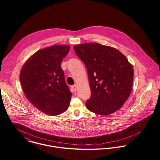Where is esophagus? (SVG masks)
Here are the masks:
<instances>
[{
  "label": "esophagus",
  "instance_id": "obj_1",
  "mask_svg": "<svg viewBox=\"0 0 160 160\" xmlns=\"http://www.w3.org/2000/svg\"><path fill=\"white\" fill-rule=\"evenodd\" d=\"M72 89H73V92H76L77 90V86L76 85H74L72 86Z\"/></svg>",
  "mask_w": 160,
  "mask_h": 160
}]
</instances>
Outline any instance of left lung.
<instances>
[{
    "label": "left lung",
    "instance_id": "obj_1",
    "mask_svg": "<svg viewBox=\"0 0 160 160\" xmlns=\"http://www.w3.org/2000/svg\"><path fill=\"white\" fill-rule=\"evenodd\" d=\"M87 68L91 97L86 105L95 114L108 116L120 109L132 87L133 67L114 48L97 43L74 46Z\"/></svg>",
    "mask_w": 160,
    "mask_h": 160
}]
</instances>
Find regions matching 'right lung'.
Listing matches in <instances>:
<instances>
[{
	"mask_svg": "<svg viewBox=\"0 0 160 160\" xmlns=\"http://www.w3.org/2000/svg\"><path fill=\"white\" fill-rule=\"evenodd\" d=\"M68 45L59 44L40 49L32 55L20 72V82L28 100L46 114L57 116L68 108L72 92L61 68Z\"/></svg>",
	"mask_w": 160,
	"mask_h": 160,
	"instance_id": "add662e5",
	"label": "right lung"
}]
</instances>
